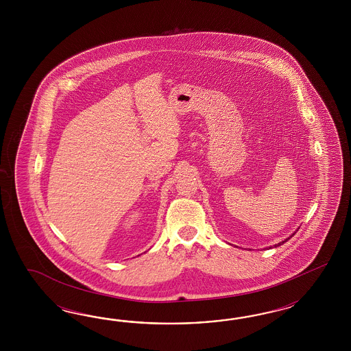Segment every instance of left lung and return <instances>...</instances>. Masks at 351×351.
Segmentation results:
<instances>
[{"label": "left lung", "instance_id": "left-lung-1", "mask_svg": "<svg viewBox=\"0 0 351 351\" xmlns=\"http://www.w3.org/2000/svg\"><path fill=\"white\" fill-rule=\"evenodd\" d=\"M292 237H293V234H292V235H291V237H289V238H292ZM289 238H287V239H285V241H282V242H279V243H278V245H274V247H278V245H283V243H286V242H287V241H288V239H289ZM270 248H271V247H270Z\"/></svg>", "mask_w": 351, "mask_h": 351}]
</instances>
